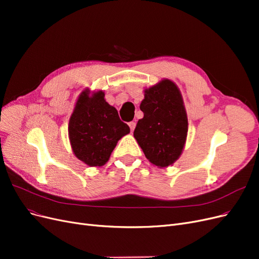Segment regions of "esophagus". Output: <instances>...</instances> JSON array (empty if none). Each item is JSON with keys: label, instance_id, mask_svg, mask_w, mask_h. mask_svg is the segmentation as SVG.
Returning a JSON list of instances; mask_svg holds the SVG:
<instances>
[{"label": "esophagus", "instance_id": "obj_1", "mask_svg": "<svg viewBox=\"0 0 259 259\" xmlns=\"http://www.w3.org/2000/svg\"><path fill=\"white\" fill-rule=\"evenodd\" d=\"M128 125H130L131 132H133V131L135 130V126H136V123H135V122H130V123H128Z\"/></svg>", "mask_w": 259, "mask_h": 259}]
</instances>
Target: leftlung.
Wrapping results in <instances>:
<instances>
[{
  "mask_svg": "<svg viewBox=\"0 0 259 259\" xmlns=\"http://www.w3.org/2000/svg\"><path fill=\"white\" fill-rule=\"evenodd\" d=\"M140 110L144 117L134 131L138 145L154 165H170L182 154L188 132L184 101L175 83L163 80L146 90Z\"/></svg>",
  "mask_w": 259,
  "mask_h": 259,
  "instance_id": "left-lung-1",
  "label": "left lung"
}]
</instances>
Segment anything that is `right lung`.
Masks as SVG:
<instances>
[{"label":"right lung","mask_w":259,"mask_h":259,"mask_svg":"<svg viewBox=\"0 0 259 259\" xmlns=\"http://www.w3.org/2000/svg\"><path fill=\"white\" fill-rule=\"evenodd\" d=\"M128 133V125L105 100L104 92L81 94L69 121L70 144L77 159L90 166L104 165L117 140Z\"/></svg>","instance_id":"obj_1"}]
</instances>
